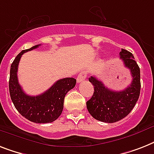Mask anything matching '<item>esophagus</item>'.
Masks as SVG:
<instances>
[{"label": "esophagus", "mask_w": 154, "mask_h": 154, "mask_svg": "<svg viewBox=\"0 0 154 154\" xmlns=\"http://www.w3.org/2000/svg\"><path fill=\"white\" fill-rule=\"evenodd\" d=\"M86 76H87V73H86V72H85V71H84V72H81V73H80L77 77V83H80V82H81V81H85L86 78Z\"/></svg>", "instance_id": "esophagus-1"}]
</instances>
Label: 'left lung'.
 <instances>
[{
	"label": "left lung",
	"instance_id": "1",
	"mask_svg": "<svg viewBox=\"0 0 154 154\" xmlns=\"http://www.w3.org/2000/svg\"><path fill=\"white\" fill-rule=\"evenodd\" d=\"M119 55L132 76V81L127 88L122 91H112L94 76L88 78L94 86V93L86 103L87 109L93 118L101 122L112 123L125 118L139 98L141 90L139 66L133 54L127 50L122 49Z\"/></svg>",
	"mask_w": 154,
	"mask_h": 154
}]
</instances>
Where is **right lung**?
<instances>
[{"label":"right lung","mask_w":154,"mask_h":154,"mask_svg":"<svg viewBox=\"0 0 154 154\" xmlns=\"http://www.w3.org/2000/svg\"><path fill=\"white\" fill-rule=\"evenodd\" d=\"M40 44L22 51L11 65L9 92L11 100L16 110L24 118L36 123H47L55 121L62 112L66 93L74 88L76 79L66 77L60 79L42 94L32 97L23 91L18 82L17 70L21 56L27 51L37 48Z\"/></svg>","instance_id":"add662e5"}]
</instances>
